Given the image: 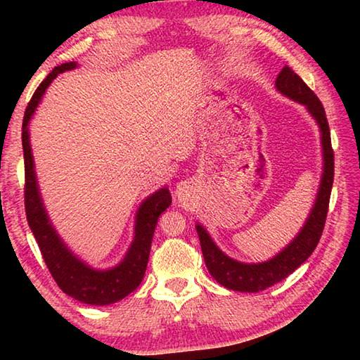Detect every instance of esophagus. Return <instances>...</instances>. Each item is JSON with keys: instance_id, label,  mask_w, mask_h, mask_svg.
Masks as SVG:
<instances>
[{"instance_id": "esophagus-1", "label": "esophagus", "mask_w": 360, "mask_h": 360, "mask_svg": "<svg viewBox=\"0 0 360 360\" xmlns=\"http://www.w3.org/2000/svg\"><path fill=\"white\" fill-rule=\"evenodd\" d=\"M188 191V184L187 182H181V184L176 187V197L178 198H182L186 195V192Z\"/></svg>"}]
</instances>
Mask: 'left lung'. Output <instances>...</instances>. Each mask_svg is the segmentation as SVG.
<instances>
[{
  "instance_id": "left-lung-1",
  "label": "left lung",
  "mask_w": 360,
  "mask_h": 360,
  "mask_svg": "<svg viewBox=\"0 0 360 360\" xmlns=\"http://www.w3.org/2000/svg\"><path fill=\"white\" fill-rule=\"evenodd\" d=\"M275 87L279 94L307 108L318 124L322 146V176L314 205L302 230L283 251H279L275 257L265 262L246 264V262H238L229 257L212 241L202 224L195 225L200 245H202L205 264L211 276L224 288L236 292H260L271 288L273 284L283 281L290 273H294L318 246L328 211V200H330L333 184V150L330 130H328V122L322 103L313 90L302 81V77L292 71L289 66H284L279 72Z\"/></svg>"
}]
</instances>
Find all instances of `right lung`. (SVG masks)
<instances>
[{
    "label": "right lung",
    "instance_id": "obj_1",
    "mask_svg": "<svg viewBox=\"0 0 360 360\" xmlns=\"http://www.w3.org/2000/svg\"><path fill=\"white\" fill-rule=\"evenodd\" d=\"M76 66V62L62 63L49 72V76L36 89L23 115L22 146L23 158H25V211L30 229L38 241L42 257L58 288L66 295L79 302L105 307V304L125 298L141 284L146 268H148L152 236H154L158 216L172 205V193L168 187H162L143 200L135 216V236H133L129 251L117 265L108 270H98L85 264L60 238L47 214L39 192L28 125L53 79L60 72L75 70Z\"/></svg>",
    "mask_w": 360,
    "mask_h": 360
}]
</instances>
